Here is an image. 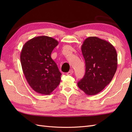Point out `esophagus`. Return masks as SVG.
Instances as JSON below:
<instances>
[{
	"mask_svg": "<svg viewBox=\"0 0 132 132\" xmlns=\"http://www.w3.org/2000/svg\"><path fill=\"white\" fill-rule=\"evenodd\" d=\"M73 72H74L73 70H71L70 71H69L68 72H67V74H66L68 75H71L72 74V73H73Z\"/></svg>",
	"mask_w": 132,
	"mask_h": 132,
	"instance_id": "obj_1",
	"label": "esophagus"
}]
</instances>
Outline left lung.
Returning <instances> with one entry per match:
<instances>
[{"mask_svg":"<svg viewBox=\"0 0 132 132\" xmlns=\"http://www.w3.org/2000/svg\"><path fill=\"white\" fill-rule=\"evenodd\" d=\"M81 50L85 60L86 72L78 86L86 94L95 95L111 82L115 74L116 50L110 43L97 37L87 38Z\"/></svg>","mask_w":132,"mask_h":132,"instance_id":"8db88e82","label":"left lung"}]
</instances>
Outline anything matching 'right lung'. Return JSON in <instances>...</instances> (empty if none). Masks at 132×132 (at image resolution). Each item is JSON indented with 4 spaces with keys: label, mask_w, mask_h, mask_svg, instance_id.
Masks as SVG:
<instances>
[{
    "label": "right lung",
    "mask_w": 132,
    "mask_h": 132,
    "mask_svg": "<svg viewBox=\"0 0 132 132\" xmlns=\"http://www.w3.org/2000/svg\"><path fill=\"white\" fill-rule=\"evenodd\" d=\"M58 44L54 38L41 36L28 41L22 48V69L29 86L37 93L50 95L61 82L62 74L50 56Z\"/></svg>",
    "instance_id": "right-lung-1"
}]
</instances>
